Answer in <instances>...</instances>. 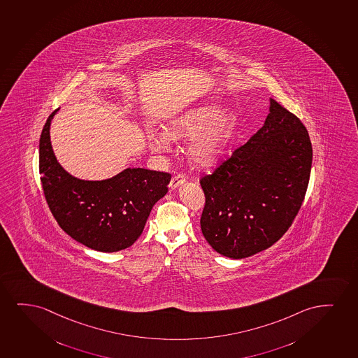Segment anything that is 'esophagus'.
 <instances>
[{
  "instance_id": "obj_1",
  "label": "esophagus",
  "mask_w": 358,
  "mask_h": 358,
  "mask_svg": "<svg viewBox=\"0 0 358 358\" xmlns=\"http://www.w3.org/2000/svg\"><path fill=\"white\" fill-rule=\"evenodd\" d=\"M186 182V176L185 175H177V176L172 177L170 181V188L171 189H176L177 187L182 186Z\"/></svg>"
}]
</instances>
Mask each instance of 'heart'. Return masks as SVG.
<instances>
[{
    "label": "heart",
    "instance_id": "heart-1",
    "mask_svg": "<svg viewBox=\"0 0 358 358\" xmlns=\"http://www.w3.org/2000/svg\"><path fill=\"white\" fill-rule=\"evenodd\" d=\"M237 116L223 113L217 104L206 103L173 116L164 131L149 132V148L165 152L171 140L192 137L187 145L188 157L198 166H209L222 157L237 131Z\"/></svg>",
    "mask_w": 358,
    "mask_h": 358
}]
</instances>
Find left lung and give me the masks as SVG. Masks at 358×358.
<instances>
[{
	"label": "left lung",
	"mask_w": 358,
	"mask_h": 358,
	"mask_svg": "<svg viewBox=\"0 0 358 358\" xmlns=\"http://www.w3.org/2000/svg\"><path fill=\"white\" fill-rule=\"evenodd\" d=\"M311 165L306 127L269 98L260 130L200 180L205 194L200 227L206 242L236 260L273 245L301 208Z\"/></svg>",
	"instance_id": "1"
}]
</instances>
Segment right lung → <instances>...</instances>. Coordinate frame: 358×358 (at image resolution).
I'll return each instance as SVG.
<instances>
[{
    "instance_id": "1",
    "label": "right lung",
    "mask_w": 358,
    "mask_h": 358,
    "mask_svg": "<svg viewBox=\"0 0 358 358\" xmlns=\"http://www.w3.org/2000/svg\"><path fill=\"white\" fill-rule=\"evenodd\" d=\"M58 110L48 116L40 137L42 188L52 215L68 236L90 249L124 250L140 238L171 175L142 167H127L99 181L70 175L52 148L50 129Z\"/></svg>"
}]
</instances>
